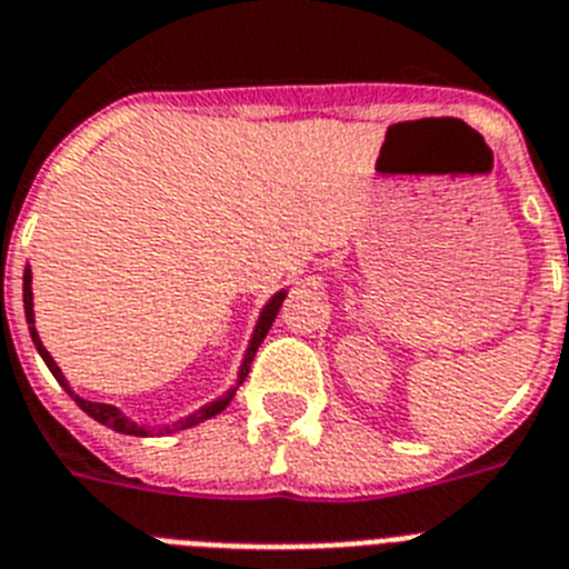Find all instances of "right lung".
<instances>
[{
	"mask_svg": "<svg viewBox=\"0 0 569 569\" xmlns=\"http://www.w3.org/2000/svg\"><path fill=\"white\" fill-rule=\"evenodd\" d=\"M283 298H286V292H277L274 298H271L269 303H266V309H262V312H260V321H257V330H253V339H251V345H248V353H244L242 368H239L237 386H233V389H230L224 397H219V400H212L210 406H204V409H198L196 415H189V418L178 420V423H172V427L157 429L160 436H163V432H178V429L196 427V423H201V420L212 418V415H219V412H224V409H228V403H230V400H233V395H237V389H239V386H242V380H244V377H248V371H251L253 353H257V348H260L262 339H266V332H269L271 325H274L277 312H280V307H283ZM22 303H26V321H29L31 341H34L37 350H40V357H43V362L49 365V371L54 373V380H58L60 386H63V389L69 391V382L63 380V373H60L58 362H54V359L49 357V350L43 348V341H40V336H37V330H34V300H31V271H29V269H26V274H22ZM69 395H72V391H69ZM72 397H76V403L81 406V409H84V412L90 415L92 420H99V423H104V427L117 429V432H122V436H149V432H151V429L137 427L133 420L124 418V415L119 412L117 406L92 403V400H84V397H78V395H72Z\"/></svg>",
	"mask_w": 569,
	"mask_h": 569,
	"instance_id": "add662e5",
	"label": "right lung"
}]
</instances>
